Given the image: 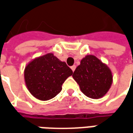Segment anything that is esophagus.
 I'll return each instance as SVG.
<instances>
[{
  "mask_svg": "<svg viewBox=\"0 0 133 133\" xmlns=\"http://www.w3.org/2000/svg\"><path fill=\"white\" fill-rule=\"evenodd\" d=\"M75 68H76V66H75V65H73V66H71V69H72V70L73 72L75 70Z\"/></svg>",
  "mask_w": 133,
  "mask_h": 133,
  "instance_id": "obj_1",
  "label": "esophagus"
}]
</instances>
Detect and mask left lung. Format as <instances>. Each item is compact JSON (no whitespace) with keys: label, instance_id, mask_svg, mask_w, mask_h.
Wrapping results in <instances>:
<instances>
[{"label":"left lung","instance_id":"left-lung-1","mask_svg":"<svg viewBox=\"0 0 133 133\" xmlns=\"http://www.w3.org/2000/svg\"><path fill=\"white\" fill-rule=\"evenodd\" d=\"M72 77L84 94L98 99L107 94L112 84V75L107 64L95 55H86L75 70Z\"/></svg>","mask_w":133,"mask_h":133}]
</instances>
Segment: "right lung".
<instances>
[{
	"mask_svg": "<svg viewBox=\"0 0 133 133\" xmlns=\"http://www.w3.org/2000/svg\"><path fill=\"white\" fill-rule=\"evenodd\" d=\"M72 71L65 62L52 53L35 58L24 69V80L29 92L41 101L55 97L62 89L66 79Z\"/></svg>",
	"mask_w": 133,
	"mask_h": 133,
	"instance_id": "obj_1",
	"label": "right lung"
}]
</instances>
